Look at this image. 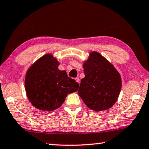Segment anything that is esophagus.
<instances>
[{"mask_svg":"<svg viewBox=\"0 0 149 149\" xmlns=\"http://www.w3.org/2000/svg\"><path fill=\"white\" fill-rule=\"evenodd\" d=\"M75 81H76L78 83H79V82H80V79L79 77H77V78H75Z\"/></svg>","mask_w":149,"mask_h":149,"instance_id":"obj_1","label":"esophagus"}]
</instances>
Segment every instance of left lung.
<instances>
[{
	"label": "left lung",
	"mask_w": 149,
	"mask_h": 149,
	"mask_svg": "<svg viewBox=\"0 0 149 149\" xmlns=\"http://www.w3.org/2000/svg\"><path fill=\"white\" fill-rule=\"evenodd\" d=\"M85 77L78 94L86 106L95 111L113 106L119 96L122 81L115 67L98 52L93 51L83 63Z\"/></svg>",
	"instance_id": "obj_1"
}]
</instances>
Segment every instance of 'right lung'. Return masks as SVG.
<instances>
[{"mask_svg": "<svg viewBox=\"0 0 149 149\" xmlns=\"http://www.w3.org/2000/svg\"><path fill=\"white\" fill-rule=\"evenodd\" d=\"M59 62L51 54L38 58L27 70L25 91L35 108L52 111L61 107L68 94L77 92L79 84L58 69Z\"/></svg>", "mask_w": 149, "mask_h": 149, "instance_id": "right-lung-1", "label": "right lung"}]
</instances>
